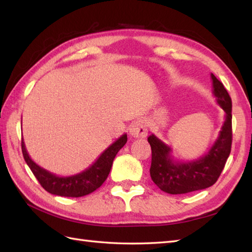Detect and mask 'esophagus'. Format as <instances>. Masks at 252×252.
Returning a JSON list of instances; mask_svg holds the SVG:
<instances>
[{
    "instance_id": "esophagus-1",
    "label": "esophagus",
    "mask_w": 252,
    "mask_h": 252,
    "mask_svg": "<svg viewBox=\"0 0 252 252\" xmlns=\"http://www.w3.org/2000/svg\"><path fill=\"white\" fill-rule=\"evenodd\" d=\"M147 125L145 120L138 119L130 127V134L131 136L135 138H144L147 136Z\"/></svg>"
}]
</instances>
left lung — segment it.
Returning <instances> with one entry per match:
<instances>
[{
    "label": "left lung",
    "instance_id": "left-lung-1",
    "mask_svg": "<svg viewBox=\"0 0 252 252\" xmlns=\"http://www.w3.org/2000/svg\"><path fill=\"white\" fill-rule=\"evenodd\" d=\"M211 80L212 93L225 116L219 136L207 154L191 161H179L174 160L171 147L156 135L152 134L147 138L152 147V180L168 194H186L212 186L220 176L231 153L232 99L213 73Z\"/></svg>",
    "mask_w": 252,
    "mask_h": 252
}]
</instances>
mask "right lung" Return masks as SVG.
Masks as SVG:
<instances>
[{"label":"right lung","instance_id":"right-lung-1","mask_svg":"<svg viewBox=\"0 0 252 252\" xmlns=\"http://www.w3.org/2000/svg\"><path fill=\"white\" fill-rule=\"evenodd\" d=\"M126 134L121 135L108 148H106L88 169L69 176L56 175L36 164L27 152L24 138L21 141V149L25 161L46 191L63 197H82L97 189L106 181L116 155L126 145Z\"/></svg>","mask_w":252,"mask_h":252}]
</instances>
